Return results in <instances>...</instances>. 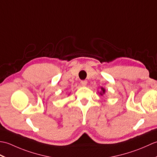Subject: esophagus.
<instances>
[{"instance_id":"obj_1","label":"esophagus","mask_w":157,"mask_h":157,"mask_svg":"<svg viewBox=\"0 0 157 157\" xmlns=\"http://www.w3.org/2000/svg\"><path fill=\"white\" fill-rule=\"evenodd\" d=\"M81 84L82 86H86L87 84V81L86 80H82L81 81Z\"/></svg>"}]
</instances>
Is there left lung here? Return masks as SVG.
Returning a JSON list of instances; mask_svg holds the SVG:
<instances>
[{
	"label": "left lung",
	"instance_id": "8db88e82",
	"mask_svg": "<svg viewBox=\"0 0 157 157\" xmlns=\"http://www.w3.org/2000/svg\"><path fill=\"white\" fill-rule=\"evenodd\" d=\"M101 90H102V93H100V94H101V95H102V94H105V90L104 89V88H101Z\"/></svg>",
	"mask_w": 157,
	"mask_h": 157
}]
</instances>
